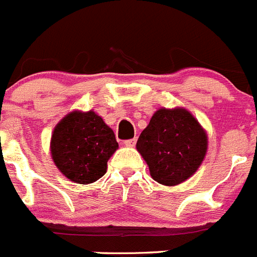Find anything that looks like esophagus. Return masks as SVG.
I'll list each match as a JSON object with an SVG mask.
<instances>
[{
    "label": "esophagus",
    "mask_w": 257,
    "mask_h": 257,
    "mask_svg": "<svg viewBox=\"0 0 257 257\" xmlns=\"http://www.w3.org/2000/svg\"><path fill=\"white\" fill-rule=\"evenodd\" d=\"M123 144L126 146H135V144H136V138H134V139H130V140H124L123 141Z\"/></svg>",
    "instance_id": "34e87169"
}]
</instances>
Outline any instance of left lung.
Segmentation results:
<instances>
[{"instance_id": "left-lung-1", "label": "left lung", "mask_w": 257, "mask_h": 257, "mask_svg": "<svg viewBox=\"0 0 257 257\" xmlns=\"http://www.w3.org/2000/svg\"><path fill=\"white\" fill-rule=\"evenodd\" d=\"M136 149L154 180L177 185L194 174L207 151V135L197 119L183 108H161L141 133Z\"/></svg>"}]
</instances>
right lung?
Returning a JSON list of instances; mask_svg holds the SVG:
<instances>
[{
    "mask_svg": "<svg viewBox=\"0 0 257 257\" xmlns=\"http://www.w3.org/2000/svg\"><path fill=\"white\" fill-rule=\"evenodd\" d=\"M117 148L113 131L93 111L67 114L54 128L50 144L58 169L78 184L103 177L107 161Z\"/></svg>",
    "mask_w": 257,
    "mask_h": 257,
    "instance_id": "right-lung-1",
    "label": "right lung"
}]
</instances>
